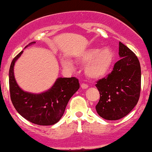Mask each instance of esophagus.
Here are the masks:
<instances>
[{
    "label": "esophagus",
    "instance_id": "1",
    "mask_svg": "<svg viewBox=\"0 0 152 152\" xmlns=\"http://www.w3.org/2000/svg\"><path fill=\"white\" fill-rule=\"evenodd\" d=\"M81 87L82 88H83V89H86L88 87V86L87 84H86V83H81Z\"/></svg>",
    "mask_w": 152,
    "mask_h": 152
}]
</instances>
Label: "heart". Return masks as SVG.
I'll return each instance as SVG.
<instances>
[{
	"label": "heart",
	"mask_w": 152,
	"mask_h": 152,
	"mask_svg": "<svg viewBox=\"0 0 152 152\" xmlns=\"http://www.w3.org/2000/svg\"><path fill=\"white\" fill-rule=\"evenodd\" d=\"M78 61L86 65L85 74L91 79H100L106 76L115 61V54L108 47L91 48L85 51ZM63 65L66 68H72L73 64L69 60L63 61Z\"/></svg>",
	"instance_id": "1"
}]
</instances>
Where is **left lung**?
<instances>
[{
	"instance_id": "8db88e82",
	"label": "left lung",
	"mask_w": 152,
	"mask_h": 152,
	"mask_svg": "<svg viewBox=\"0 0 152 152\" xmlns=\"http://www.w3.org/2000/svg\"><path fill=\"white\" fill-rule=\"evenodd\" d=\"M119 55L121 58L115 64L112 72L96 84L100 92L96 111L107 120H120L128 115L140 96L141 67L138 58L120 42Z\"/></svg>"
}]
</instances>
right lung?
I'll list each match as a JSON object with an SVG mask.
<instances>
[{
    "instance_id": "right-lung-1",
    "label": "right lung",
    "mask_w": 152,
    "mask_h": 152,
    "mask_svg": "<svg viewBox=\"0 0 152 152\" xmlns=\"http://www.w3.org/2000/svg\"><path fill=\"white\" fill-rule=\"evenodd\" d=\"M23 52L22 51L12 59L9 70V87L12 105L21 116L32 123L44 126L54 125L63 116L69 100L79 88L78 79L76 77L58 78L46 92L39 94L25 92L17 84L13 71L15 63Z\"/></svg>"
}]
</instances>
